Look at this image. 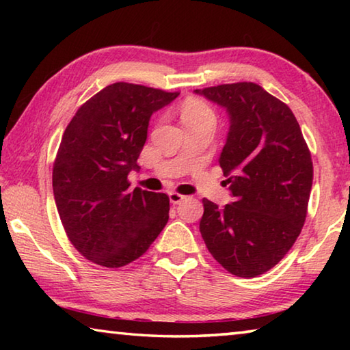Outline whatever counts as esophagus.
Listing matches in <instances>:
<instances>
[{
  "label": "esophagus",
  "mask_w": 350,
  "mask_h": 350,
  "mask_svg": "<svg viewBox=\"0 0 350 350\" xmlns=\"http://www.w3.org/2000/svg\"><path fill=\"white\" fill-rule=\"evenodd\" d=\"M187 199V196H183V194H179V193H170V202L171 204H180L183 202V200Z\"/></svg>",
  "instance_id": "obj_1"
}]
</instances>
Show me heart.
<instances>
[{
	"label": "heart",
	"mask_w": 350,
	"mask_h": 350,
	"mask_svg": "<svg viewBox=\"0 0 350 350\" xmlns=\"http://www.w3.org/2000/svg\"><path fill=\"white\" fill-rule=\"evenodd\" d=\"M208 120L215 122V112L202 100H188L182 106V122L183 125L191 122Z\"/></svg>",
	"instance_id": "obj_1"
}]
</instances>
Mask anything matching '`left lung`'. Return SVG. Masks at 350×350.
Returning <instances> with one entry per match:
<instances>
[{"instance_id": "8db88e82", "label": "left lung", "mask_w": 350, "mask_h": 350, "mask_svg": "<svg viewBox=\"0 0 350 350\" xmlns=\"http://www.w3.org/2000/svg\"><path fill=\"white\" fill-rule=\"evenodd\" d=\"M194 92L230 117L219 165L233 202L219 208L204 199L200 234L232 275H262L286 256L303 230L313 180L309 146L288 106L256 83Z\"/></svg>"}]
</instances>
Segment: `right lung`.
Here are the masks:
<instances>
[{
	"mask_svg": "<svg viewBox=\"0 0 350 350\" xmlns=\"http://www.w3.org/2000/svg\"><path fill=\"white\" fill-rule=\"evenodd\" d=\"M179 92L112 83L75 112L58 148L52 187L68 238L91 262L123 267L144 254L168 222L165 193L131 188L128 174L152 112Z\"/></svg>",
	"mask_w": 350,
	"mask_h": 350,
	"instance_id": "1",
	"label": "right lung"
}]
</instances>
